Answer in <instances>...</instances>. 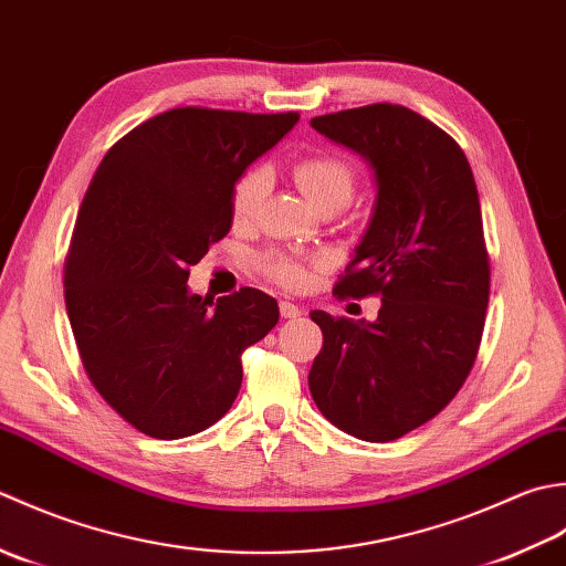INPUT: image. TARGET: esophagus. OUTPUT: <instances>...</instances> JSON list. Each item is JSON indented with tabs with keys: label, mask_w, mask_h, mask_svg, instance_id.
Masks as SVG:
<instances>
[{
	"label": "esophagus",
	"mask_w": 566,
	"mask_h": 566,
	"mask_svg": "<svg viewBox=\"0 0 566 566\" xmlns=\"http://www.w3.org/2000/svg\"><path fill=\"white\" fill-rule=\"evenodd\" d=\"M279 310H281V317H285V319L303 315V310H300V307H297V305H293V303H287V300H283V303L279 305Z\"/></svg>",
	"instance_id": "esophagus-1"
}]
</instances>
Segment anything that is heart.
<instances>
[{
  "mask_svg": "<svg viewBox=\"0 0 566 566\" xmlns=\"http://www.w3.org/2000/svg\"><path fill=\"white\" fill-rule=\"evenodd\" d=\"M293 178L319 212L342 210L356 192V168L339 154L300 156L293 164ZM269 188L271 176L263 166H251L241 172L229 195V210L237 224H249L256 219ZM319 259L295 251H269L259 259L263 275L283 287H300L307 281V266H319Z\"/></svg>",
  "mask_w": 566,
  "mask_h": 566,
  "instance_id": "heart-1",
  "label": "heart"
}]
</instances>
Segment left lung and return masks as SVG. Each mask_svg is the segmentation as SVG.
<instances>
[{
  "label": "left lung",
  "instance_id": "left-lung-1",
  "mask_svg": "<svg viewBox=\"0 0 566 566\" xmlns=\"http://www.w3.org/2000/svg\"><path fill=\"white\" fill-rule=\"evenodd\" d=\"M310 124L374 168L371 222L334 295L380 297L376 322L310 313L325 339L310 394L339 430L390 442L447 408L476 361L491 266L474 172L452 136L408 107Z\"/></svg>",
  "mask_w": 566,
  "mask_h": 566
}]
</instances>
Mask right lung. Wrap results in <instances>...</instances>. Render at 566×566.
I'll use <instances>...</instances> for the list:
<instances>
[{
  "label": "right lung",
  "instance_id": "obj_1",
  "mask_svg": "<svg viewBox=\"0 0 566 566\" xmlns=\"http://www.w3.org/2000/svg\"><path fill=\"white\" fill-rule=\"evenodd\" d=\"M297 119L178 107L102 158L65 256V307L92 386L138 432L180 440L214 424L241 388V354L279 322L263 291L212 303L188 275L232 229L237 178Z\"/></svg>",
  "mask_w": 566,
  "mask_h": 566
}]
</instances>
